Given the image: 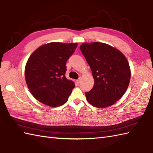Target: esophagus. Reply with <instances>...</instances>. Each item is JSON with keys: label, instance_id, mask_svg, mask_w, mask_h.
<instances>
[{"label": "esophagus", "instance_id": "obj_1", "mask_svg": "<svg viewBox=\"0 0 153 153\" xmlns=\"http://www.w3.org/2000/svg\"><path fill=\"white\" fill-rule=\"evenodd\" d=\"M80 81H81V77H79V78H78V79H77V81H76V82L79 84V83H80Z\"/></svg>", "mask_w": 153, "mask_h": 153}]
</instances>
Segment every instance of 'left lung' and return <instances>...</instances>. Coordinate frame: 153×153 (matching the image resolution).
I'll return each instance as SVG.
<instances>
[{
    "mask_svg": "<svg viewBox=\"0 0 153 153\" xmlns=\"http://www.w3.org/2000/svg\"><path fill=\"white\" fill-rule=\"evenodd\" d=\"M94 79L93 88L86 92L87 101L97 108H106L119 100L126 91L130 79L128 62L123 53L100 42L79 46Z\"/></svg>",
    "mask_w": 153,
    "mask_h": 153,
    "instance_id": "left-lung-1",
    "label": "left lung"
}]
</instances>
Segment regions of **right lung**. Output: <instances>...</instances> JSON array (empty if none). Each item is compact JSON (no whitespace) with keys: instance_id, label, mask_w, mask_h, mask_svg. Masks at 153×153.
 Wrapping results in <instances>:
<instances>
[{"instance_id":"obj_1","label":"right lung","mask_w":153,"mask_h":153,"mask_svg":"<svg viewBox=\"0 0 153 153\" xmlns=\"http://www.w3.org/2000/svg\"><path fill=\"white\" fill-rule=\"evenodd\" d=\"M77 46V43L52 42L30 55L25 76L28 89L39 102L57 107L68 101L75 83L65 76L66 65Z\"/></svg>"}]
</instances>
